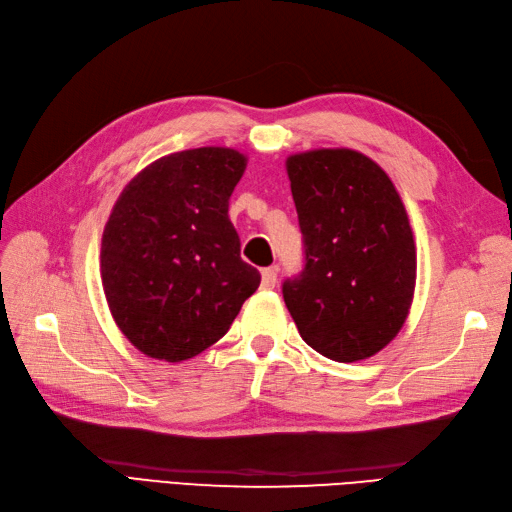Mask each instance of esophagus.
Wrapping results in <instances>:
<instances>
[{
    "mask_svg": "<svg viewBox=\"0 0 512 512\" xmlns=\"http://www.w3.org/2000/svg\"><path fill=\"white\" fill-rule=\"evenodd\" d=\"M277 286V266H270L262 270V288L273 290Z\"/></svg>",
    "mask_w": 512,
    "mask_h": 512,
    "instance_id": "34e87169",
    "label": "esophagus"
}]
</instances>
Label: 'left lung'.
Segmentation results:
<instances>
[{
	"label": "left lung",
	"instance_id": "left-lung-1",
	"mask_svg": "<svg viewBox=\"0 0 512 512\" xmlns=\"http://www.w3.org/2000/svg\"><path fill=\"white\" fill-rule=\"evenodd\" d=\"M306 248L284 301L301 339L339 363L394 341L416 288V244L400 195L372 158L312 149L286 160Z\"/></svg>",
	"mask_w": 512,
	"mask_h": 512
}]
</instances>
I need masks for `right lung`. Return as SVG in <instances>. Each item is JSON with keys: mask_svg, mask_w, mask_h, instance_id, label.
<instances>
[{"mask_svg": "<svg viewBox=\"0 0 512 512\" xmlns=\"http://www.w3.org/2000/svg\"><path fill=\"white\" fill-rule=\"evenodd\" d=\"M246 156L198 147L158 158L118 195L101 242L107 306L136 350L180 363L217 343L262 275L239 257L228 200Z\"/></svg>", "mask_w": 512, "mask_h": 512, "instance_id": "obj_1", "label": "right lung"}]
</instances>
